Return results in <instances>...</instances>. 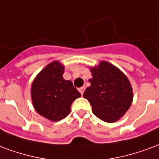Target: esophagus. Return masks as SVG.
<instances>
[{
	"label": "esophagus",
	"mask_w": 159,
	"mask_h": 159,
	"mask_svg": "<svg viewBox=\"0 0 159 159\" xmlns=\"http://www.w3.org/2000/svg\"><path fill=\"white\" fill-rule=\"evenodd\" d=\"M84 91H85V87H82V88H80V89H79V92L81 93V94H82V95L83 94Z\"/></svg>",
	"instance_id": "esophagus-1"
}]
</instances>
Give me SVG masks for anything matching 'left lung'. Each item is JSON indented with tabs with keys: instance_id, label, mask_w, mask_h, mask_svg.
I'll return each instance as SVG.
<instances>
[{
	"instance_id": "8db88e82",
	"label": "left lung",
	"mask_w": 159,
	"mask_h": 159,
	"mask_svg": "<svg viewBox=\"0 0 159 159\" xmlns=\"http://www.w3.org/2000/svg\"><path fill=\"white\" fill-rule=\"evenodd\" d=\"M91 85L87 88L83 98L92 105L98 118L114 123L124 116L133 100V90L130 81L116 66L105 61L89 67Z\"/></svg>"
}]
</instances>
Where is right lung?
Returning a JSON list of instances; mask_svg holds the SVG:
<instances>
[{
	"label": "right lung",
	"mask_w": 159,
	"mask_h": 159,
	"mask_svg": "<svg viewBox=\"0 0 159 159\" xmlns=\"http://www.w3.org/2000/svg\"><path fill=\"white\" fill-rule=\"evenodd\" d=\"M64 65L54 61L35 76L32 83L33 106L39 115L51 121L66 118L72 102L81 97L72 82L64 79Z\"/></svg>",
	"instance_id": "obj_1"
}]
</instances>
